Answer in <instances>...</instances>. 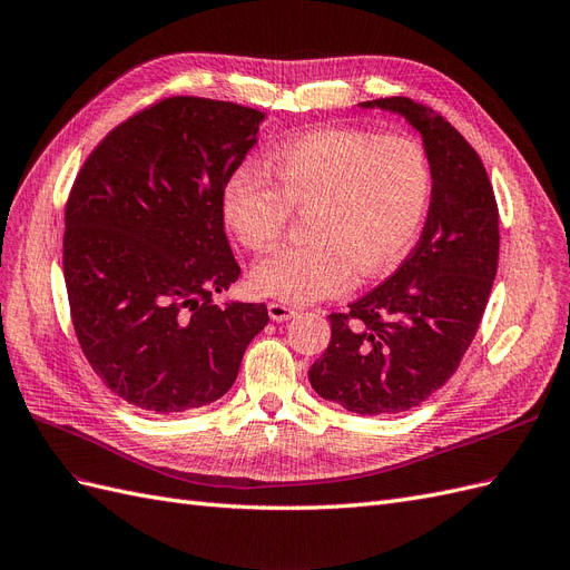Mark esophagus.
Instances as JSON below:
<instances>
[{
	"label": "esophagus",
	"instance_id": "34e87169",
	"mask_svg": "<svg viewBox=\"0 0 570 570\" xmlns=\"http://www.w3.org/2000/svg\"><path fill=\"white\" fill-rule=\"evenodd\" d=\"M267 311H269V317L274 320V322H286V320H291L296 315V307H291V305H286V303H276V301H272L269 305H267Z\"/></svg>",
	"mask_w": 570,
	"mask_h": 570
}]
</instances>
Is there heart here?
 I'll return each instance as SVG.
<instances>
[{
    "label": "heart",
    "instance_id": "1",
    "mask_svg": "<svg viewBox=\"0 0 570 570\" xmlns=\"http://www.w3.org/2000/svg\"><path fill=\"white\" fill-rule=\"evenodd\" d=\"M279 178L238 167L222 190L224 219L243 246L269 250L291 209H313L303 246L257 263V294L315 303L344 294L355 269L365 279L392 269L413 246L432 195V165L420 142L361 128H322L284 142L269 157Z\"/></svg>",
    "mask_w": 570,
    "mask_h": 570
}]
</instances>
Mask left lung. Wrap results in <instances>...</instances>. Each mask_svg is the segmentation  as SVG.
<instances>
[{
  "instance_id": "obj_1",
  "label": "left lung",
  "mask_w": 570,
  "mask_h": 570,
  "mask_svg": "<svg viewBox=\"0 0 570 570\" xmlns=\"http://www.w3.org/2000/svg\"><path fill=\"white\" fill-rule=\"evenodd\" d=\"M403 117L432 165L417 246L384 284L330 315L332 341L307 377L351 413L420 405L456 372L473 341L499 263V209L482 159L444 117L409 97L361 102Z\"/></svg>"
}]
</instances>
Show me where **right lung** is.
I'll return each mask as SVG.
<instances>
[{
    "label": "right lung",
    "mask_w": 570,
    "mask_h": 570,
    "mask_svg": "<svg viewBox=\"0 0 570 570\" xmlns=\"http://www.w3.org/2000/svg\"><path fill=\"white\" fill-rule=\"evenodd\" d=\"M265 111L169 97L97 145L67 203L63 282L95 375L140 411L171 415L222 399L265 303H215L240 274L222 190Z\"/></svg>",
    "instance_id": "add662e5"
}]
</instances>
